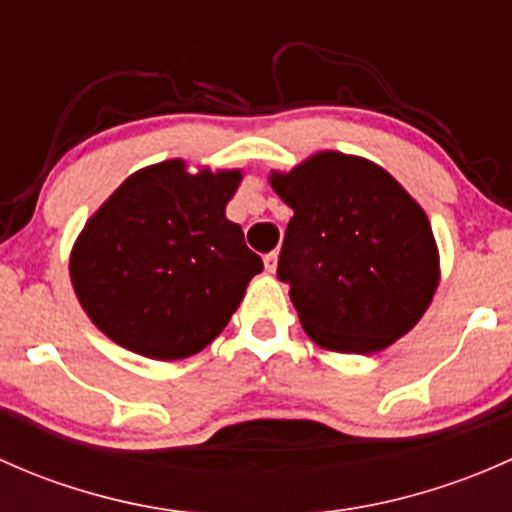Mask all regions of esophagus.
I'll list each match as a JSON object with an SVG mask.
<instances>
[{
  "label": "esophagus",
  "instance_id": "obj_1",
  "mask_svg": "<svg viewBox=\"0 0 512 512\" xmlns=\"http://www.w3.org/2000/svg\"><path fill=\"white\" fill-rule=\"evenodd\" d=\"M265 270L270 272V275L277 270V252H270V255H265Z\"/></svg>",
  "mask_w": 512,
  "mask_h": 512
}]
</instances>
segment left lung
<instances>
[{
    "label": "left lung",
    "instance_id": "1",
    "mask_svg": "<svg viewBox=\"0 0 512 512\" xmlns=\"http://www.w3.org/2000/svg\"><path fill=\"white\" fill-rule=\"evenodd\" d=\"M272 188L294 210L277 277L324 349L381 352L431 304L438 252L418 203L379 165L324 151Z\"/></svg>",
    "mask_w": 512,
    "mask_h": 512
}]
</instances>
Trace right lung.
Masks as SVG:
<instances>
[{
	"label": "right lung",
	"mask_w": 512,
	"mask_h": 512,
	"mask_svg": "<svg viewBox=\"0 0 512 512\" xmlns=\"http://www.w3.org/2000/svg\"><path fill=\"white\" fill-rule=\"evenodd\" d=\"M240 170L185 173L165 160L133 173L71 252L81 307L106 337L148 359H183L230 322L262 272L242 227L225 218Z\"/></svg>",
	"instance_id": "add662e5"
}]
</instances>
